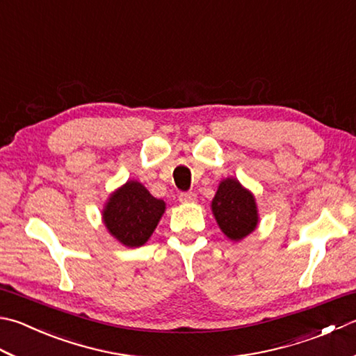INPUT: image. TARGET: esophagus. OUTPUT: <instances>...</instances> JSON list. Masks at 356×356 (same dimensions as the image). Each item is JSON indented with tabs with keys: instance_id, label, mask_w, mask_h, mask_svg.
Returning a JSON list of instances; mask_svg holds the SVG:
<instances>
[{
	"instance_id": "1",
	"label": "esophagus",
	"mask_w": 356,
	"mask_h": 356,
	"mask_svg": "<svg viewBox=\"0 0 356 356\" xmlns=\"http://www.w3.org/2000/svg\"><path fill=\"white\" fill-rule=\"evenodd\" d=\"M179 200L182 202V204H191V202L196 200V193L193 191H184L179 194Z\"/></svg>"
}]
</instances>
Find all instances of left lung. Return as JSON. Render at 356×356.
Listing matches in <instances>:
<instances>
[{"label": "left lung", "instance_id": "obj_1", "mask_svg": "<svg viewBox=\"0 0 356 356\" xmlns=\"http://www.w3.org/2000/svg\"><path fill=\"white\" fill-rule=\"evenodd\" d=\"M211 208L220 229L232 241L245 238L257 225L254 197L234 179H225L219 185Z\"/></svg>", "mask_w": 356, "mask_h": 356}]
</instances>
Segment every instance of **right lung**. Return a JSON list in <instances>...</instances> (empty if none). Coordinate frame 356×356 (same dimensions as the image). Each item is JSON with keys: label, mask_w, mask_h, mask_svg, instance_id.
<instances>
[{"label": "right lung", "mask_w": 356, "mask_h": 356, "mask_svg": "<svg viewBox=\"0 0 356 356\" xmlns=\"http://www.w3.org/2000/svg\"><path fill=\"white\" fill-rule=\"evenodd\" d=\"M165 211V202L152 197L138 182H127L109 197L103 211L104 225L127 247H140L149 239Z\"/></svg>", "instance_id": "obj_1"}]
</instances>
